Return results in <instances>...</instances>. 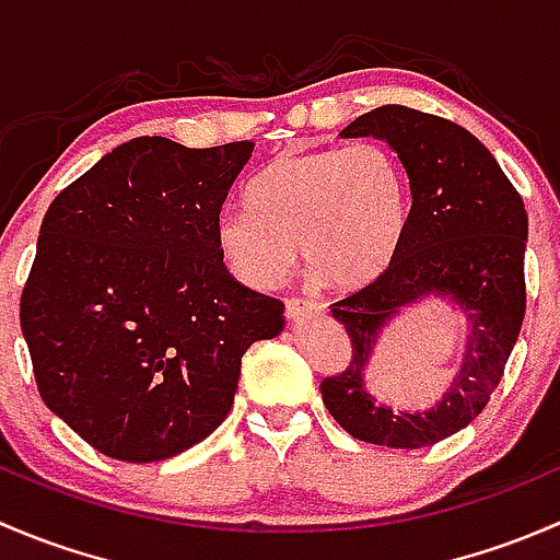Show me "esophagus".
<instances>
[{
	"label": "esophagus",
	"mask_w": 560,
	"mask_h": 560,
	"mask_svg": "<svg viewBox=\"0 0 560 560\" xmlns=\"http://www.w3.org/2000/svg\"><path fill=\"white\" fill-rule=\"evenodd\" d=\"M287 316H290L292 322H301L306 319V316H314V314H322V306L314 301H303V298H287Z\"/></svg>",
	"instance_id": "obj_1"
}]
</instances>
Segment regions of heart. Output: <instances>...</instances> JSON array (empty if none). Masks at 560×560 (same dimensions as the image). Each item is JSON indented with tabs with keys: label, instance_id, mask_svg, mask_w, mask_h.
Segmentation results:
<instances>
[{
	"label": "heart",
	"instance_id": "heart-1",
	"mask_svg": "<svg viewBox=\"0 0 560 560\" xmlns=\"http://www.w3.org/2000/svg\"><path fill=\"white\" fill-rule=\"evenodd\" d=\"M409 184L393 149L376 140L287 154L248 186V211L217 219V246L235 279L270 290L303 259L330 284L374 281L398 252Z\"/></svg>",
	"mask_w": 560,
	"mask_h": 560
}]
</instances>
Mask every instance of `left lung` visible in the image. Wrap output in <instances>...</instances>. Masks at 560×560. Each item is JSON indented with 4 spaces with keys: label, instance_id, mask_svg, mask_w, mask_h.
I'll return each instance as SVG.
<instances>
[{
    "label": "left lung",
    "instance_id": "left-lung-1",
    "mask_svg": "<svg viewBox=\"0 0 560 560\" xmlns=\"http://www.w3.org/2000/svg\"><path fill=\"white\" fill-rule=\"evenodd\" d=\"M380 138L409 175L411 208L404 238L371 284L332 303L352 341L349 365L322 380L332 420L380 447H431L474 422L504 376L525 316L523 197L495 156L460 124L382 105L354 118L341 138ZM450 296L469 319L464 363L443 400L428 412H393L364 389L381 327L420 296Z\"/></svg>",
    "mask_w": 560,
    "mask_h": 560
}]
</instances>
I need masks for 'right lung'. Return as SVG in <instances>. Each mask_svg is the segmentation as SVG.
Segmentation results:
<instances>
[{"label": "right lung", "mask_w": 560, "mask_h": 560, "mask_svg": "<svg viewBox=\"0 0 560 560\" xmlns=\"http://www.w3.org/2000/svg\"><path fill=\"white\" fill-rule=\"evenodd\" d=\"M252 140L135 138L56 195L21 295L39 398L116 460H165L233 409L241 358L284 303L233 279L217 219Z\"/></svg>", "instance_id": "1"}]
</instances>
